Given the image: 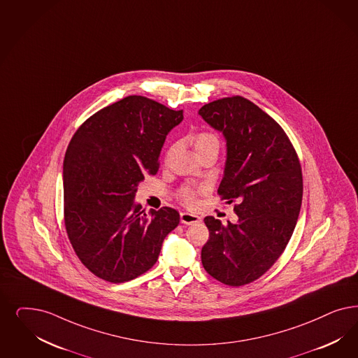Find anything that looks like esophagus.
<instances>
[{"label":"esophagus","instance_id":"34e87169","mask_svg":"<svg viewBox=\"0 0 358 358\" xmlns=\"http://www.w3.org/2000/svg\"><path fill=\"white\" fill-rule=\"evenodd\" d=\"M201 222V217L192 213H181V223L184 224H194Z\"/></svg>","mask_w":358,"mask_h":358}]
</instances>
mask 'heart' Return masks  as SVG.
<instances>
[{
	"label": "heart",
	"mask_w": 358,
	"mask_h": 358,
	"mask_svg": "<svg viewBox=\"0 0 358 358\" xmlns=\"http://www.w3.org/2000/svg\"><path fill=\"white\" fill-rule=\"evenodd\" d=\"M194 148L198 152L205 150V149L215 148L220 149V138L218 136L211 134V132H199L196 136H193L192 138ZM202 192V187H196V186H184L180 190V199L182 201V203H185L187 206H192L196 203V196L197 193Z\"/></svg>",
	"instance_id": "b5f03b06"
}]
</instances>
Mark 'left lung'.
<instances>
[{
	"instance_id": "left-lung-1",
	"label": "left lung",
	"mask_w": 358,
	"mask_h": 358,
	"mask_svg": "<svg viewBox=\"0 0 358 358\" xmlns=\"http://www.w3.org/2000/svg\"><path fill=\"white\" fill-rule=\"evenodd\" d=\"M198 113L226 140V162L218 193L236 202V223L206 217L209 241L203 268L221 283H251L282 255L301 208L303 177L283 128L252 101L223 98Z\"/></svg>"
}]
</instances>
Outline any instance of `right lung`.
<instances>
[{
    "label": "right lung",
    "mask_w": 358,
    "mask_h": 358,
    "mask_svg": "<svg viewBox=\"0 0 358 358\" xmlns=\"http://www.w3.org/2000/svg\"><path fill=\"white\" fill-rule=\"evenodd\" d=\"M182 119V111L134 95L94 113L73 136L63 161L64 224L78 258L100 279L124 283L148 271L180 223L177 210L147 215L135 197Z\"/></svg>",
    "instance_id": "obj_1"
}]
</instances>
